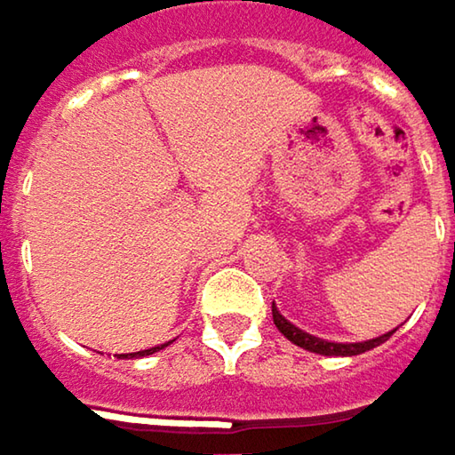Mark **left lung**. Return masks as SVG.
<instances>
[{
    "label": "left lung",
    "instance_id": "obj_1",
    "mask_svg": "<svg viewBox=\"0 0 455 455\" xmlns=\"http://www.w3.org/2000/svg\"><path fill=\"white\" fill-rule=\"evenodd\" d=\"M272 318H275L276 329H279L287 339L292 341V344H298V347H303V349H308V352H315V355H326V357H352V355H363V352L373 349L378 344H383V341L394 334V331H388V334L375 337V339L355 341V344H339V341L318 339V337H313L308 331L298 329L295 323H290V321L275 308V303H272Z\"/></svg>",
    "mask_w": 455,
    "mask_h": 455
}]
</instances>
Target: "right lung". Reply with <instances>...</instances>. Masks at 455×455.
Listing matches in <instances>:
<instances>
[{
  "mask_svg": "<svg viewBox=\"0 0 455 455\" xmlns=\"http://www.w3.org/2000/svg\"><path fill=\"white\" fill-rule=\"evenodd\" d=\"M171 344V341H168ZM168 344H160V347H152V349H142V352H132L129 357H145V355H152V352H160L163 347H168Z\"/></svg>",
  "mask_w": 455,
  "mask_h": 455,
  "instance_id": "1",
  "label": "right lung"
}]
</instances>
